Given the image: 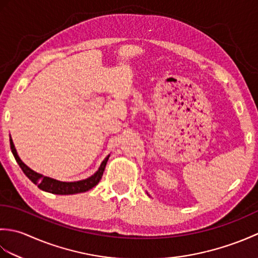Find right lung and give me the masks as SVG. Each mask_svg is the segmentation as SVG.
Masks as SVG:
<instances>
[{"label":"right lung","mask_w":258,"mask_h":258,"mask_svg":"<svg viewBox=\"0 0 258 258\" xmlns=\"http://www.w3.org/2000/svg\"><path fill=\"white\" fill-rule=\"evenodd\" d=\"M10 145H11V150H12L13 155L15 157L16 162L20 165V167L22 168V171L29 177L33 183L35 185H37V187L44 190V191H48V193L52 194H57V195H70V194H78V193H84V191L89 190L91 188L94 187L95 185L98 184L100 179L103 176V172L105 169L106 163L108 161L109 155H107L105 157L101 164L100 168L97 169L96 173L94 175H92L89 178L86 179H82V180H78V182H61V180L54 179L51 177L44 176V175L38 174L36 172L33 171L29 166H26L25 164L21 161V158L19 157L18 153H16L15 146L13 144L12 139L10 138Z\"/></svg>","instance_id":"1"}]
</instances>
